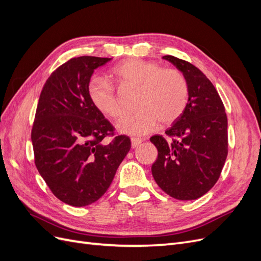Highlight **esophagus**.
I'll use <instances>...</instances> for the list:
<instances>
[{
	"mask_svg": "<svg viewBox=\"0 0 261 261\" xmlns=\"http://www.w3.org/2000/svg\"><path fill=\"white\" fill-rule=\"evenodd\" d=\"M141 143H143V139L133 137V138H132V148H136V147H138Z\"/></svg>",
	"mask_w": 261,
	"mask_h": 261,
	"instance_id": "esophagus-1",
	"label": "esophagus"
}]
</instances>
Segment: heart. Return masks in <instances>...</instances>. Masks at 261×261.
<instances>
[{"label":"heart","instance_id":"heart-1","mask_svg":"<svg viewBox=\"0 0 261 261\" xmlns=\"http://www.w3.org/2000/svg\"><path fill=\"white\" fill-rule=\"evenodd\" d=\"M112 78L122 87H137L135 105L139 109L117 124V129L126 135H147L160 121L174 123L187 107L188 83L178 69L160 68L154 62L129 59L113 67ZM88 96L101 113L112 118L124 115L125 109L114 86L105 78L90 82Z\"/></svg>","mask_w":261,"mask_h":261}]
</instances>
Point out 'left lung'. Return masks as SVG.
Returning <instances> with one entry per match:
<instances>
[{
	"label": "left lung",
	"instance_id": "obj_1",
	"mask_svg": "<svg viewBox=\"0 0 261 261\" xmlns=\"http://www.w3.org/2000/svg\"><path fill=\"white\" fill-rule=\"evenodd\" d=\"M185 76L188 103L169 129L168 139L150 138L158 149L151 172L163 192L178 200H194L208 193L220 177L227 155V117L217 89L189 62L164 55Z\"/></svg>",
	"mask_w": 261,
	"mask_h": 261
}]
</instances>
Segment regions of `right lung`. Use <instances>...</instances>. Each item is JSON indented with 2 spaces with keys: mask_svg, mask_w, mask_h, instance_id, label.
I'll return each instance as SVG.
<instances>
[{
  "mask_svg": "<svg viewBox=\"0 0 261 261\" xmlns=\"http://www.w3.org/2000/svg\"><path fill=\"white\" fill-rule=\"evenodd\" d=\"M109 58L80 57L58 67L45 82L31 129L35 163L53 195L74 207L97 201L111 185L130 149L88 96L94 69Z\"/></svg>",
  "mask_w": 261,
  "mask_h": 261,
  "instance_id": "obj_1",
  "label": "right lung"
}]
</instances>
